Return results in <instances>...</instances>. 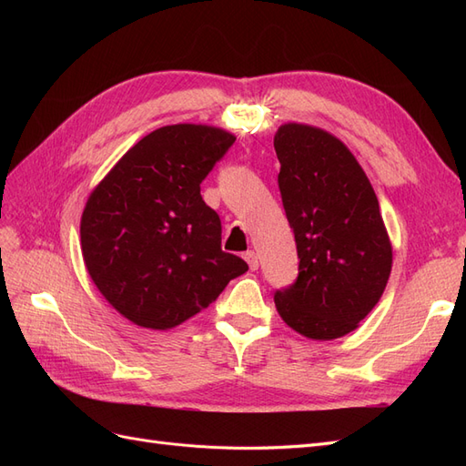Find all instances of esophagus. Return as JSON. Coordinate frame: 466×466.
I'll use <instances>...</instances> for the list:
<instances>
[{
  "mask_svg": "<svg viewBox=\"0 0 466 466\" xmlns=\"http://www.w3.org/2000/svg\"><path fill=\"white\" fill-rule=\"evenodd\" d=\"M245 260H247L250 270H258V255H257L255 250H247L245 252Z\"/></svg>",
  "mask_w": 466,
  "mask_h": 466,
  "instance_id": "34e87169",
  "label": "esophagus"
}]
</instances>
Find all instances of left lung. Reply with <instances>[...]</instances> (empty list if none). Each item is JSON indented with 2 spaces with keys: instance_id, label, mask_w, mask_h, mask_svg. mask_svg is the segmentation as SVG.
I'll return each mask as SVG.
<instances>
[{
  "instance_id": "8db88e82",
  "label": "left lung",
  "mask_w": 466,
  "mask_h": 466,
  "mask_svg": "<svg viewBox=\"0 0 466 466\" xmlns=\"http://www.w3.org/2000/svg\"><path fill=\"white\" fill-rule=\"evenodd\" d=\"M274 149L299 257L298 281L276 291V309L305 338H342L370 315L390 276L392 245L377 194L354 153L317 126L281 124Z\"/></svg>"
}]
</instances>
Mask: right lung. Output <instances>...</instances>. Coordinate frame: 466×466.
Segmentation results:
<instances>
[{
    "mask_svg": "<svg viewBox=\"0 0 466 466\" xmlns=\"http://www.w3.org/2000/svg\"><path fill=\"white\" fill-rule=\"evenodd\" d=\"M233 142L218 126H163L89 194L79 228L83 262L103 298L137 327H178L248 270L221 250L219 216L200 194Z\"/></svg>",
    "mask_w": 466,
    "mask_h": 466,
    "instance_id": "1",
    "label": "right lung"
}]
</instances>
